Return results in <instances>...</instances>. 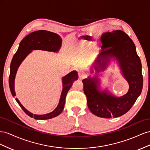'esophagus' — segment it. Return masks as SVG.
I'll return each instance as SVG.
<instances>
[{
  "mask_svg": "<svg viewBox=\"0 0 150 150\" xmlns=\"http://www.w3.org/2000/svg\"><path fill=\"white\" fill-rule=\"evenodd\" d=\"M79 76L80 79H82L86 76V74L83 71H79Z\"/></svg>",
  "mask_w": 150,
  "mask_h": 150,
  "instance_id": "1",
  "label": "esophagus"
}]
</instances>
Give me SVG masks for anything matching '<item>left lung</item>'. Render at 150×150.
Instances as JSON below:
<instances>
[{"label":"left lung","mask_w":150,"mask_h":150,"mask_svg":"<svg viewBox=\"0 0 150 150\" xmlns=\"http://www.w3.org/2000/svg\"><path fill=\"white\" fill-rule=\"evenodd\" d=\"M100 41L102 51L93 63L94 70L97 72L103 71L111 59H115L123 77L129 84V90L124 96L116 97L107 89L100 90L97 76H88L82 80L83 91L88 109L94 115L102 118H115L129 111L142 93V63L133 41L121 30L103 33Z\"/></svg>","instance_id":"obj_1"}]
</instances>
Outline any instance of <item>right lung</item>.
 I'll return each instance as SVG.
<instances>
[{
    "instance_id": "obj_1",
    "label": "right lung",
    "mask_w": 150,
    "mask_h": 150,
    "mask_svg": "<svg viewBox=\"0 0 150 150\" xmlns=\"http://www.w3.org/2000/svg\"><path fill=\"white\" fill-rule=\"evenodd\" d=\"M62 44V39L57 34L46 31L39 30L29 34L21 41L18 51L12 58L10 66V75L8 82L12 95L13 97L16 96L14 89V80L20 65L33 50H43L50 52L57 53L60 49ZM78 73L76 71H72L69 74L62 77L63 88L61 93L60 99L57 107L52 112L48 114L38 115L33 114L25 109L21 104L19 100L16 98V100L18 102L24 112L29 116L35 119L45 120L53 118L60 114L63 110L65 103L67 94L71 88L75 80L78 79Z\"/></svg>"
}]
</instances>
